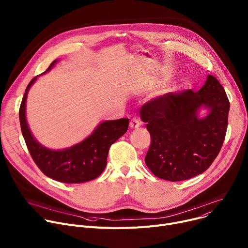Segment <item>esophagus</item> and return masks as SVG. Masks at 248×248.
<instances>
[{"instance_id": "esophagus-1", "label": "esophagus", "mask_w": 248, "mask_h": 248, "mask_svg": "<svg viewBox=\"0 0 248 248\" xmlns=\"http://www.w3.org/2000/svg\"><path fill=\"white\" fill-rule=\"evenodd\" d=\"M140 125H141L140 121H139L138 119H136V118H133V119H131L130 124H129V126H130V128H131V129H137V128H139V127H140Z\"/></svg>"}]
</instances>
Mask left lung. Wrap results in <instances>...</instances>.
I'll return each instance as SVG.
<instances>
[{
	"instance_id": "obj_1",
	"label": "left lung",
	"mask_w": 248,
	"mask_h": 248,
	"mask_svg": "<svg viewBox=\"0 0 248 248\" xmlns=\"http://www.w3.org/2000/svg\"><path fill=\"white\" fill-rule=\"evenodd\" d=\"M202 108L208 115L201 119ZM228 112L226 93L213 75L198 92H169L144 104L140 115L151 135L147 167L156 177L170 182L203 173L221 149Z\"/></svg>"
}]
</instances>
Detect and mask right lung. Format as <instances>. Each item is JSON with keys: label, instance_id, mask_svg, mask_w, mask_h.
<instances>
[{"label": "right lung", "instance_id": "1", "mask_svg": "<svg viewBox=\"0 0 248 248\" xmlns=\"http://www.w3.org/2000/svg\"><path fill=\"white\" fill-rule=\"evenodd\" d=\"M58 62L59 60L53 61L43 74L49 71ZM37 76L29 83L20 107L21 129L32 160L46 177L62 183L80 184L96 179L106 167L110 146L128 130L129 119L103 121L94 129L91 135L69 148L62 150L46 148L31 134L26 115L28 92Z\"/></svg>", "mask_w": 248, "mask_h": 248}]
</instances>
